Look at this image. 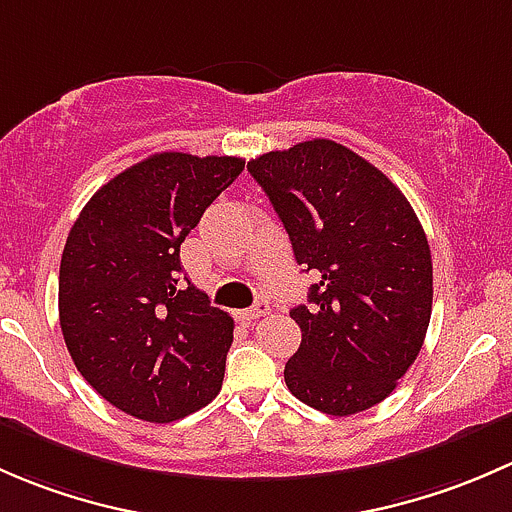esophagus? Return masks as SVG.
Instances as JSON below:
<instances>
[{"label":"esophagus","instance_id":"34e87169","mask_svg":"<svg viewBox=\"0 0 512 512\" xmlns=\"http://www.w3.org/2000/svg\"><path fill=\"white\" fill-rule=\"evenodd\" d=\"M268 310H271V305H268V300H258V303L254 305V308H249V310H241L239 313V318L241 320H256V318H261V315H266Z\"/></svg>","mask_w":512,"mask_h":512}]
</instances>
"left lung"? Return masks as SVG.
Wrapping results in <instances>:
<instances>
[{"instance_id":"1","label":"left lung","mask_w":512,"mask_h":512,"mask_svg":"<svg viewBox=\"0 0 512 512\" xmlns=\"http://www.w3.org/2000/svg\"><path fill=\"white\" fill-rule=\"evenodd\" d=\"M313 271L291 318L303 340L286 362L288 389L318 412L374 407L414 365L431 320L434 271L424 229L397 184L333 140H305L249 162Z\"/></svg>"}]
</instances>
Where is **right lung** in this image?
I'll return each mask as SVG.
<instances>
[{
	"label": "right lung",
	"instance_id": "1",
	"mask_svg": "<svg viewBox=\"0 0 512 512\" xmlns=\"http://www.w3.org/2000/svg\"><path fill=\"white\" fill-rule=\"evenodd\" d=\"M241 157L157 152L98 189L68 231L59 320L73 365L120 412L170 424L221 389L234 320L179 281V246Z\"/></svg>",
	"mask_w": 512,
	"mask_h": 512
}]
</instances>
